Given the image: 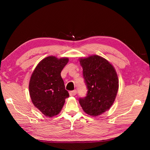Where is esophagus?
Returning a JSON list of instances; mask_svg holds the SVG:
<instances>
[{"label": "esophagus", "instance_id": "34e87169", "mask_svg": "<svg viewBox=\"0 0 150 150\" xmlns=\"http://www.w3.org/2000/svg\"><path fill=\"white\" fill-rule=\"evenodd\" d=\"M76 94H77V90H76L69 91V95H70V96H75Z\"/></svg>", "mask_w": 150, "mask_h": 150}]
</instances>
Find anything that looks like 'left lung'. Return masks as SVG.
<instances>
[{
	"mask_svg": "<svg viewBox=\"0 0 150 150\" xmlns=\"http://www.w3.org/2000/svg\"><path fill=\"white\" fill-rule=\"evenodd\" d=\"M83 77L88 89L86 96L79 98L84 112L98 116L113 104L119 89V79L114 67L103 57L91 55L80 59Z\"/></svg>",
	"mask_w": 150,
	"mask_h": 150,
	"instance_id": "8db88e82",
	"label": "left lung"
}]
</instances>
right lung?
<instances>
[{
	"label": "right lung",
	"mask_w": 150,
	"mask_h": 150,
	"mask_svg": "<svg viewBox=\"0 0 150 150\" xmlns=\"http://www.w3.org/2000/svg\"><path fill=\"white\" fill-rule=\"evenodd\" d=\"M68 58L49 56L38 64L30 78L29 91L33 105L48 117L58 115L69 97L60 75Z\"/></svg>",
	"instance_id": "1"
}]
</instances>
